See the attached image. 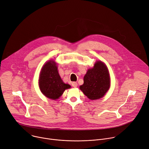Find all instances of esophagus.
I'll use <instances>...</instances> for the list:
<instances>
[{
    "label": "esophagus",
    "instance_id": "esophagus-1",
    "mask_svg": "<svg viewBox=\"0 0 149 149\" xmlns=\"http://www.w3.org/2000/svg\"><path fill=\"white\" fill-rule=\"evenodd\" d=\"M72 86L73 87H74V88L77 87V86H78L77 82H73L72 83Z\"/></svg>",
    "mask_w": 149,
    "mask_h": 149
}]
</instances>
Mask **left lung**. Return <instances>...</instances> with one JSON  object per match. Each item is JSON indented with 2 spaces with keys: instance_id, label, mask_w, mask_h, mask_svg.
<instances>
[{
  "instance_id": "8db88e82",
  "label": "left lung",
  "mask_w": 149,
  "mask_h": 149,
  "mask_svg": "<svg viewBox=\"0 0 149 149\" xmlns=\"http://www.w3.org/2000/svg\"><path fill=\"white\" fill-rule=\"evenodd\" d=\"M110 81L107 67L101 61H97L84 77L80 90L91 100L102 98L109 90Z\"/></svg>"
}]
</instances>
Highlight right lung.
Segmentation results:
<instances>
[{
  "label": "right lung",
  "instance_id": "obj_1",
  "mask_svg": "<svg viewBox=\"0 0 149 149\" xmlns=\"http://www.w3.org/2000/svg\"><path fill=\"white\" fill-rule=\"evenodd\" d=\"M39 86L41 92L47 97L56 100L66 89L71 88L61 79L56 63L53 61L47 62L42 67L39 79Z\"/></svg>",
  "mask_w": 149,
  "mask_h": 149
}]
</instances>
